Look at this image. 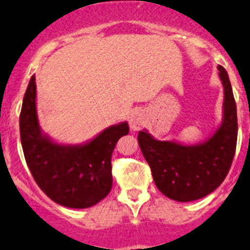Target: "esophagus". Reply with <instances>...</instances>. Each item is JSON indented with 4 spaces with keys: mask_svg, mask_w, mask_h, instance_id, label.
Segmentation results:
<instances>
[{
    "mask_svg": "<svg viewBox=\"0 0 250 250\" xmlns=\"http://www.w3.org/2000/svg\"><path fill=\"white\" fill-rule=\"evenodd\" d=\"M145 123H146V118H145V114L141 111H135L130 115L129 119V125L131 130H139L144 126Z\"/></svg>",
    "mask_w": 250,
    "mask_h": 250,
    "instance_id": "34e87169",
    "label": "esophagus"
}]
</instances>
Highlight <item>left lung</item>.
Returning <instances> with one entry per match:
<instances>
[{
  "mask_svg": "<svg viewBox=\"0 0 250 250\" xmlns=\"http://www.w3.org/2000/svg\"><path fill=\"white\" fill-rule=\"evenodd\" d=\"M224 89L223 119L209 138L196 144L158 140L146 129L139 131L141 152L159 190L176 202L202 199L219 187L230 169L237 146V105L228 72L218 66Z\"/></svg>",
  "mask_w": 250,
  "mask_h": 250,
  "instance_id": "obj_1",
  "label": "left lung"
}]
</instances>
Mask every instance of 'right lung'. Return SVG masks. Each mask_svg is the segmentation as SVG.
Returning <instances> with one entry per match:
<instances>
[{
	"instance_id": "right-lung-1",
	"label": "right lung",
	"mask_w": 250,
	"mask_h": 250,
	"mask_svg": "<svg viewBox=\"0 0 250 250\" xmlns=\"http://www.w3.org/2000/svg\"><path fill=\"white\" fill-rule=\"evenodd\" d=\"M36 79L31 77L20 115V134L26 163L41 190L57 204L85 209L98 204L112 187L111 155L126 121L106 127L81 144L54 140L40 126Z\"/></svg>"
}]
</instances>
